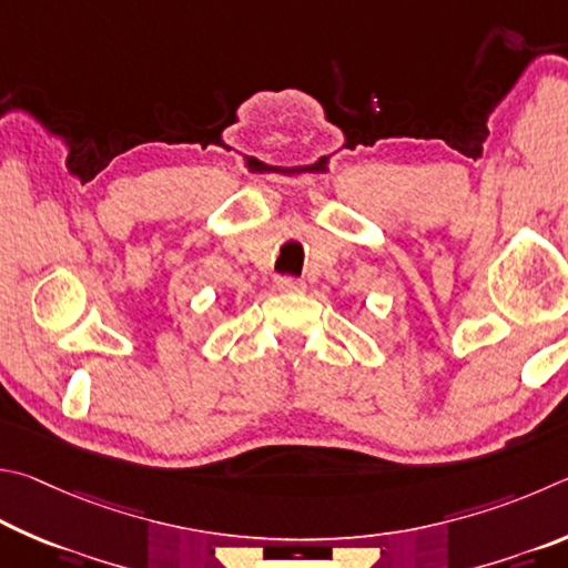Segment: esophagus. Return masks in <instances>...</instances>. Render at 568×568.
<instances>
[{"label":"esophagus","mask_w":568,"mask_h":568,"mask_svg":"<svg viewBox=\"0 0 568 568\" xmlns=\"http://www.w3.org/2000/svg\"><path fill=\"white\" fill-rule=\"evenodd\" d=\"M276 286H278V292H284V294H300V292H304V282H302V278H294V276H282L276 282Z\"/></svg>","instance_id":"obj_1"}]
</instances>
